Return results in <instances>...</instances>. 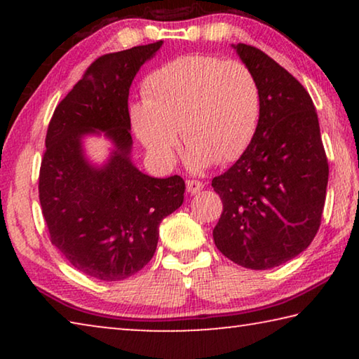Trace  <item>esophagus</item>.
<instances>
[{
  "label": "esophagus",
  "mask_w": 359,
  "mask_h": 359,
  "mask_svg": "<svg viewBox=\"0 0 359 359\" xmlns=\"http://www.w3.org/2000/svg\"><path fill=\"white\" fill-rule=\"evenodd\" d=\"M204 188V184L203 182H199V180H188L187 182V191L188 193H191V194H196V193H199Z\"/></svg>",
  "instance_id": "obj_1"
}]
</instances>
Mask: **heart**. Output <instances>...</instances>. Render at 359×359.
<instances>
[{
  "instance_id": "b5f03b06",
  "label": "heart",
  "mask_w": 359,
  "mask_h": 359,
  "mask_svg": "<svg viewBox=\"0 0 359 359\" xmlns=\"http://www.w3.org/2000/svg\"><path fill=\"white\" fill-rule=\"evenodd\" d=\"M142 100L131 109L142 144L156 160L172 163L180 131L193 168L238 160L252 142L261 111L252 69L212 55H184L151 71Z\"/></svg>"
}]
</instances>
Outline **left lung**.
Wrapping results in <instances>:
<instances>
[{"instance_id": "left-lung-1", "label": "left lung", "mask_w": 359, "mask_h": 359, "mask_svg": "<svg viewBox=\"0 0 359 359\" xmlns=\"http://www.w3.org/2000/svg\"><path fill=\"white\" fill-rule=\"evenodd\" d=\"M234 48L257 77L261 111L250 145L212 180L223 203L214 242L233 263L261 271L311 245L323 215L330 166L307 90L259 48Z\"/></svg>"}]
</instances>
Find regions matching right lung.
<instances>
[{
  "label": "right lung",
  "mask_w": 359,
  "mask_h": 359,
  "mask_svg": "<svg viewBox=\"0 0 359 359\" xmlns=\"http://www.w3.org/2000/svg\"><path fill=\"white\" fill-rule=\"evenodd\" d=\"M163 41L96 58L60 101L46 136L39 203L48 238L85 276L117 282L154 257L161 220L184 203L180 175L154 179L130 161L128 95L139 68ZM106 130L116 144L102 170L81 155L85 132Z\"/></svg>",
  "instance_id": "add662e5"
}]
</instances>
